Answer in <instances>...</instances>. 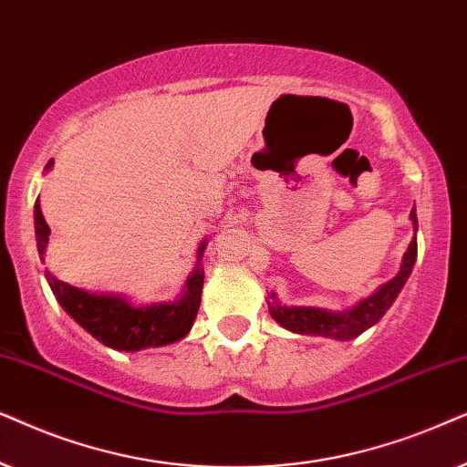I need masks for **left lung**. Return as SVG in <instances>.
Returning <instances> with one entry per match:
<instances>
[{
    "mask_svg": "<svg viewBox=\"0 0 467 467\" xmlns=\"http://www.w3.org/2000/svg\"><path fill=\"white\" fill-rule=\"evenodd\" d=\"M410 220H412L414 226V237L410 241L406 254H403L400 273L393 279H389L387 284H382L374 295L360 298L357 306H352L350 309L333 312V309L312 306H285V303L279 301L275 292H269L266 303H269L271 318L292 333L331 337L337 341L354 339L360 333L368 331L393 306L397 295H400L403 284L408 282L410 273H412V266L416 263V230H419L414 209L410 211Z\"/></svg>",
    "mask_w": 467,
    "mask_h": 467,
    "instance_id": "obj_1",
    "label": "left lung"
}]
</instances>
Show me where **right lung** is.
<instances>
[{"label":"right lung","mask_w":467,"mask_h":467,"mask_svg":"<svg viewBox=\"0 0 467 467\" xmlns=\"http://www.w3.org/2000/svg\"><path fill=\"white\" fill-rule=\"evenodd\" d=\"M53 169V160L47 164V172ZM36 244L38 254L45 260L51 228L45 222L40 209V198L34 207ZM207 247V239L198 245V263L188 275L182 295L175 301L147 303L136 306L121 292H93L70 285L53 277L47 271L48 285L55 298L74 322H78L87 333L93 335L104 346L119 352H139L145 348H160L182 341L194 325L198 307H201V292L204 282V271L201 260Z\"/></svg>","instance_id":"obj_1"}]
</instances>
